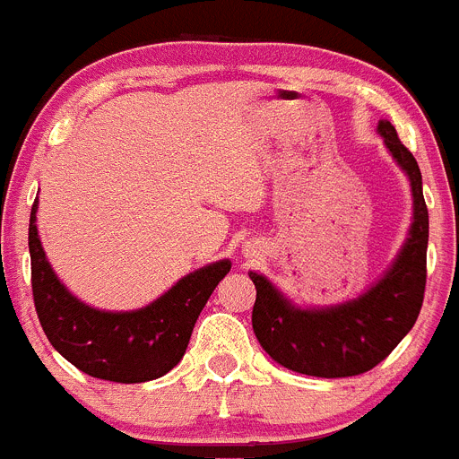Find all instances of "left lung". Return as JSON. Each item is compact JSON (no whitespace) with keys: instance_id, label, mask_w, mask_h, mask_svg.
Masks as SVG:
<instances>
[{"instance_id":"1","label":"left lung","mask_w":459,"mask_h":459,"mask_svg":"<svg viewBox=\"0 0 459 459\" xmlns=\"http://www.w3.org/2000/svg\"><path fill=\"white\" fill-rule=\"evenodd\" d=\"M378 134L410 180L412 225L403 247L381 279L351 302L326 308H299L259 273L252 329L274 363L320 378L358 377L385 360L417 322L426 290L429 209L421 171L401 143L390 121H378Z\"/></svg>"}]
</instances>
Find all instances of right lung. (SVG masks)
Returning <instances> with one entry per match:
<instances>
[{"instance_id": "obj_1", "label": "right lung", "mask_w": 459, "mask_h": 459, "mask_svg": "<svg viewBox=\"0 0 459 459\" xmlns=\"http://www.w3.org/2000/svg\"><path fill=\"white\" fill-rule=\"evenodd\" d=\"M30 207V286L38 317L56 351L94 378L143 383L164 377L182 360L195 320L213 288L230 273V259L194 270L161 298L137 311H99L60 283L47 261Z\"/></svg>"}]
</instances>
